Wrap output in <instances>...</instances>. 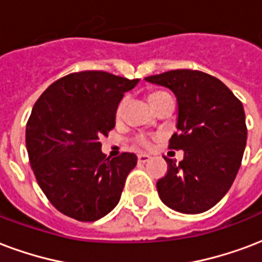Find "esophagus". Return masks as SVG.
I'll return each instance as SVG.
<instances>
[{
	"label": "esophagus",
	"mask_w": 262,
	"mask_h": 262,
	"mask_svg": "<svg viewBox=\"0 0 262 262\" xmlns=\"http://www.w3.org/2000/svg\"><path fill=\"white\" fill-rule=\"evenodd\" d=\"M137 159H139L140 163H145V162H148L149 159H151V157L147 155V154H140L139 157H137Z\"/></svg>",
	"instance_id": "34e87169"
}]
</instances>
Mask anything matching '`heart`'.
<instances>
[{
    "instance_id": "obj_1",
    "label": "heart",
    "mask_w": 262,
    "mask_h": 262,
    "mask_svg": "<svg viewBox=\"0 0 262 262\" xmlns=\"http://www.w3.org/2000/svg\"><path fill=\"white\" fill-rule=\"evenodd\" d=\"M165 96H167L166 92H162V91L151 92L148 96L149 103H151V105H154L155 103H158L159 100L162 99V97H165ZM125 103H126V99L121 100V103H119V105H118V108H117V115H121V114H122ZM137 144L141 145V147H145V148H149V147H151V140L144 137V136H140V137H137Z\"/></svg>"
}]
</instances>
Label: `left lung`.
<instances>
[{
    "label": "left lung",
    "mask_w": 262,
    "mask_h": 262,
    "mask_svg": "<svg viewBox=\"0 0 262 262\" xmlns=\"http://www.w3.org/2000/svg\"><path fill=\"white\" fill-rule=\"evenodd\" d=\"M177 97L179 121L169 148L183 149L177 165L158 180L159 198L185 214L209 210L231 188L242 163L247 127L242 101L219 78L198 70H170L145 78Z\"/></svg>",
    "instance_id": "left-lung-1"
}]
</instances>
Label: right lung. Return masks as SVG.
I'll return each instance as SVG.
<instances>
[{
    "label": "right lung",
    "instance_id": "right-lung-1",
    "mask_svg": "<svg viewBox=\"0 0 262 262\" xmlns=\"http://www.w3.org/2000/svg\"><path fill=\"white\" fill-rule=\"evenodd\" d=\"M139 81L105 71L73 73L35 101L26 147L38 185L60 213L91 223L119 202L137 157L122 152L105 158L100 137L113 130L123 93Z\"/></svg>",
    "mask_w": 262,
    "mask_h": 262
}]
</instances>
